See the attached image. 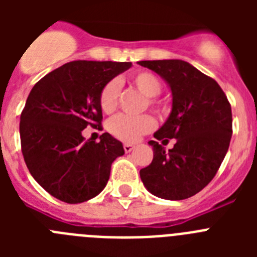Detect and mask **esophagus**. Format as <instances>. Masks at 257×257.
Segmentation results:
<instances>
[{
	"label": "esophagus",
	"mask_w": 257,
	"mask_h": 257,
	"mask_svg": "<svg viewBox=\"0 0 257 257\" xmlns=\"http://www.w3.org/2000/svg\"><path fill=\"white\" fill-rule=\"evenodd\" d=\"M134 148H135V145L131 144V143H124V144H123V149H124V152H126V153H130V152L133 151Z\"/></svg>",
	"instance_id": "esophagus-1"
}]
</instances>
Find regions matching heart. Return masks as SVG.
Instances as JSON below:
<instances>
[{
	"instance_id": "b5f03b06",
	"label": "heart",
	"mask_w": 257,
	"mask_h": 257,
	"mask_svg": "<svg viewBox=\"0 0 257 257\" xmlns=\"http://www.w3.org/2000/svg\"><path fill=\"white\" fill-rule=\"evenodd\" d=\"M130 81L144 96V105L160 112L161 104L157 100V95L162 91V82L160 78L149 70H138L131 74ZM119 96V82L117 79H109L108 82L101 87L99 94V105L104 113H112L118 104ZM156 126L153 117L149 114L126 115L118 114L113 117L108 123V130L117 139L123 142H136L140 136L151 133Z\"/></svg>"
}]
</instances>
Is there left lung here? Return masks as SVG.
Listing matches in <instances>:
<instances>
[{
  "mask_svg": "<svg viewBox=\"0 0 257 257\" xmlns=\"http://www.w3.org/2000/svg\"><path fill=\"white\" fill-rule=\"evenodd\" d=\"M169 83L172 110L151 140L153 161L140 170L145 188L163 199L189 198L216 175L233 134L231 108L219 83L189 63L171 60L138 61ZM169 139L174 148L166 151Z\"/></svg>",
  "mask_w": 257,
  "mask_h": 257,
  "instance_id": "1",
  "label": "left lung"
}]
</instances>
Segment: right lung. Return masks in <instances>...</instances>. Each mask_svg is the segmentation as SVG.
<instances>
[{
    "label": "right lung",
    "mask_w": 257,
    "mask_h": 257,
    "mask_svg": "<svg viewBox=\"0 0 257 257\" xmlns=\"http://www.w3.org/2000/svg\"><path fill=\"white\" fill-rule=\"evenodd\" d=\"M131 67L121 61L76 60L41 78L20 114L22 153L31 175L52 197L81 203L105 188L110 166L124 151L108 133L85 140L87 126L101 130L100 90Z\"/></svg>",
    "instance_id": "obj_1"
}]
</instances>
